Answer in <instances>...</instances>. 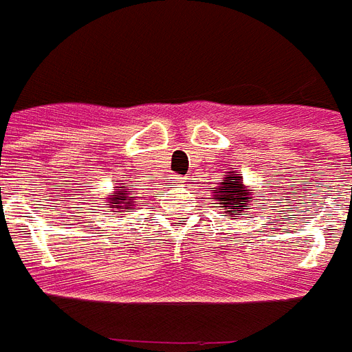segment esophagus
Segmentation results:
<instances>
[{"mask_svg": "<svg viewBox=\"0 0 352 352\" xmlns=\"http://www.w3.org/2000/svg\"><path fill=\"white\" fill-rule=\"evenodd\" d=\"M176 182H178V184H182V182H184V178H179L178 176V178H176Z\"/></svg>", "mask_w": 352, "mask_h": 352, "instance_id": "34e87169", "label": "esophagus"}]
</instances>
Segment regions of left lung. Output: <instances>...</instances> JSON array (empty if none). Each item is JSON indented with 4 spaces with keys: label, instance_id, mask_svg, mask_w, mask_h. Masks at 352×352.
Wrapping results in <instances>:
<instances>
[{
    "label": "left lung",
    "instance_id": "obj_1",
    "mask_svg": "<svg viewBox=\"0 0 352 352\" xmlns=\"http://www.w3.org/2000/svg\"><path fill=\"white\" fill-rule=\"evenodd\" d=\"M212 191H214V201H217L219 208H223V214L229 215V219L242 217L243 212L248 210V206H251V201H253V195H251L253 189L245 186L242 176L236 174L234 170L225 173L219 186L212 187Z\"/></svg>",
    "mask_w": 352,
    "mask_h": 352
}]
</instances>
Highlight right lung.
Instances as JSON below:
<instances>
[{"mask_svg": "<svg viewBox=\"0 0 352 352\" xmlns=\"http://www.w3.org/2000/svg\"><path fill=\"white\" fill-rule=\"evenodd\" d=\"M133 191L129 189V186H123L120 184L114 193L109 197V208H114V210H122V212H131V210H135V201H137V197H131Z\"/></svg>", "mask_w": 352, "mask_h": 352, "instance_id": "add662e5", "label": "right lung"}]
</instances>
